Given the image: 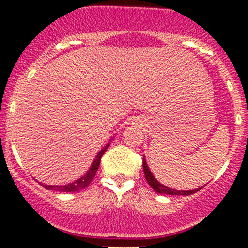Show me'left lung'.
Returning <instances> with one entry per match:
<instances>
[{"label":"left lung","instance_id":"8db88e82","mask_svg":"<svg viewBox=\"0 0 248 248\" xmlns=\"http://www.w3.org/2000/svg\"><path fill=\"white\" fill-rule=\"evenodd\" d=\"M142 168H144V174H145V179H146L147 184L150 185V186L152 187V189H155V191L157 192V193L159 194H168V196H191V194L196 193V192H198L199 189H202V187L201 188H197V189H189V191H177V189H172V188H169V187L164 186V185H162L161 182L157 181L156 177L152 175V172L150 171L149 167H147L146 164V161H142Z\"/></svg>","mask_w":248,"mask_h":248}]
</instances>
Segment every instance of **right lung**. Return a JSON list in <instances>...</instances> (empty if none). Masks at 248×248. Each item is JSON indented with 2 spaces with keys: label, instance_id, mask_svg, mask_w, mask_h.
Segmentation results:
<instances>
[{
  "label": "right lung",
  "instance_id": "right-lung-1",
  "mask_svg": "<svg viewBox=\"0 0 248 248\" xmlns=\"http://www.w3.org/2000/svg\"><path fill=\"white\" fill-rule=\"evenodd\" d=\"M108 147H109V144L106 145V146H104L103 149L98 152V154H97L93 163H92V166L90 167V169L87 170L86 174H85L84 176L80 177V179L76 180L74 182H72V184L64 185V186H50V185L42 184V186L46 189H56V191H60V192H78V191H80V189L85 188V187L89 186L90 182H91L92 180H93V177L96 176V172H97V169H98V167H99V163H101L102 156H103V154L107 151V149H108Z\"/></svg>",
  "mask_w": 248,
  "mask_h": 248
}]
</instances>
